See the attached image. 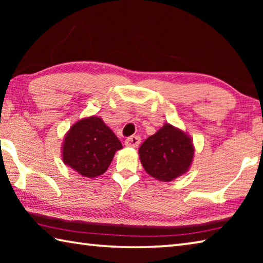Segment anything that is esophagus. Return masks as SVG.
I'll return each instance as SVG.
<instances>
[{
  "label": "esophagus",
  "instance_id": "obj_1",
  "mask_svg": "<svg viewBox=\"0 0 263 263\" xmlns=\"http://www.w3.org/2000/svg\"><path fill=\"white\" fill-rule=\"evenodd\" d=\"M140 144V138L138 136H132V137H128L127 139L125 140V146L127 147H133L136 148L138 145Z\"/></svg>",
  "mask_w": 263,
  "mask_h": 263
}]
</instances>
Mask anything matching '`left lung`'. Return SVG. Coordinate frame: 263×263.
<instances>
[{
    "mask_svg": "<svg viewBox=\"0 0 263 263\" xmlns=\"http://www.w3.org/2000/svg\"><path fill=\"white\" fill-rule=\"evenodd\" d=\"M138 152L148 175L158 181L171 182L189 171L195 147L188 133L164 124L142 142Z\"/></svg>",
    "mask_w": 263,
    "mask_h": 263,
    "instance_id": "8db88e82",
    "label": "left lung"
}]
</instances>
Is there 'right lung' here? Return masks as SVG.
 Segmentation results:
<instances>
[{
	"label": "right lung",
	"mask_w": 263,
	"mask_h": 263,
	"mask_svg": "<svg viewBox=\"0 0 263 263\" xmlns=\"http://www.w3.org/2000/svg\"><path fill=\"white\" fill-rule=\"evenodd\" d=\"M122 142L101 117L90 116L73 124L62 142V161L81 175L94 179L110 166Z\"/></svg>",
	"instance_id": "1"
}]
</instances>
